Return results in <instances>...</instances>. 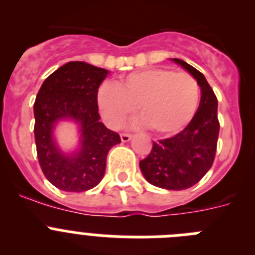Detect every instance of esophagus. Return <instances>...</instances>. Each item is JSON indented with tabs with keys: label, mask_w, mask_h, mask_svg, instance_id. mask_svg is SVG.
I'll use <instances>...</instances> for the list:
<instances>
[{
	"label": "esophagus",
	"mask_w": 255,
	"mask_h": 255,
	"mask_svg": "<svg viewBox=\"0 0 255 255\" xmlns=\"http://www.w3.org/2000/svg\"><path fill=\"white\" fill-rule=\"evenodd\" d=\"M131 135L130 134H121V141H123V143H128V141H130L131 140Z\"/></svg>",
	"instance_id": "1"
}]
</instances>
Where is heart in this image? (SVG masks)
Instances as JSON below:
<instances>
[{"label":"heart","instance_id":"obj_1","mask_svg":"<svg viewBox=\"0 0 255 255\" xmlns=\"http://www.w3.org/2000/svg\"><path fill=\"white\" fill-rule=\"evenodd\" d=\"M200 89L194 76L167 69H147L126 75L116 84H103L97 106L106 125L120 129L138 108L141 124L168 136L181 131L194 117Z\"/></svg>","mask_w":255,"mask_h":255}]
</instances>
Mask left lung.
I'll use <instances>...</instances> for the list:
<instances>
[{"label": "left lung", "instance_id": "8db88e82", "mask_svg": "<svg viewBox=\"0 0 255 255\" xmlns=\"http://www.w3.org/2000/svg\"><path fill=\"white\" fill-rule=\"evenodd\" d=\"M200 87V103L185 129L170 139L153 141L149 155L139 162L144 179L157 188L184 190L195 185L208 172L215 159L220 124L217 98L206 76L180 58H171Z\"/></svg>", "mask_w": 255, "mask_h": 255}]
</instances>
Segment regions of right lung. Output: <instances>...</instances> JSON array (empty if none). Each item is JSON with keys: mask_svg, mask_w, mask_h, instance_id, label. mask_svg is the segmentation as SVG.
<instances>
[{"mask_svg": "<svg viewBox=\"0 0 255 255\" xmlns=\"http://www.w3.org/2000/svg\"><path fill=\"white\" fill-rule=\"evenodd\" d=\"M110 71L83 61L58 67L40 87L34 103V136L39 164L52 185L64 191H87L103 179L106 157L120 135L101 123L97 93ZM62 121L78 128L77 148L65 152L54 131Z\"/></svg>", "mask_w": 255, "mask_h": 255, "instance_id": "obj_1", "label": "right lung"}]
</instances>
